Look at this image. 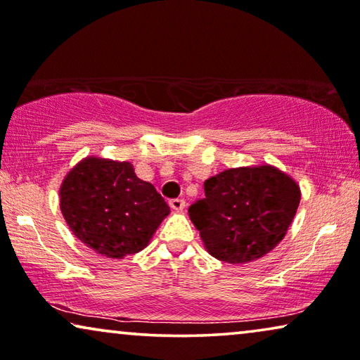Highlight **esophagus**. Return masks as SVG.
<instances>
[{
  "mask_svg": "<svg viewBox=\"0 0 360 360\" xmlns=\"http://www.w3.org/2000/svg\"><path fill=\"white\" fill-rule=\"evenodd\" d=\"M169 205L174 211H181L185 208V200L184 198H174V200L169 201Z\"/></svg>",
  "mask_w": 360,
  "mask_h": 360,
  "instance_id": "esophagus-1",
  "label": "esophagus"
}]
</instances>
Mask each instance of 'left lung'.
<instances>
[{"label": "left lung", "mask_w": 360, "mask_h": 360, "mask_svg": "<svg viewBox=\"0 0 360 360\" xmlns=\"http://www.w3.org/2000/svg\"><path fill=\"white\" fill-rule=\"evenodd\" d=\"M300 186L272 165L239 167L205 181V198L188 208L208 252L245 264L270 252L292 224Z\"/></svg>", "instance_id": "1"}]
</instances>
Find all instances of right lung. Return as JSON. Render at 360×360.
<instances>
[{
    "instance_id": "obj_1",
    "label": "right lung",
    "mask_w": 360,
    "mask_h": 360,
    "mask_svg": "<svg viewBox=\"0 0 360 360\" xmlns=\"http://www.w3.org/2000/svg\"><path fill=\"white\" fill-rule=\"evenodd\" d=\"M60 210L72 233L111 259L139 252L170 213L154 185L129 162L86 157L60 186Z\"/></svg>"
}]
</instances>
